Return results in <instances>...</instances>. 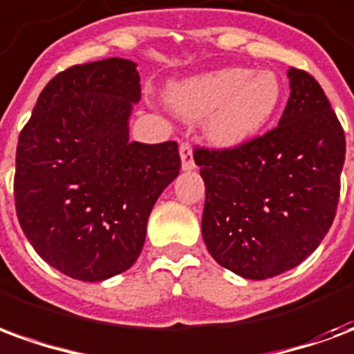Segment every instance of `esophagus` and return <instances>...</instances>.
<instances>
[{
    "mask_svg": "<svg viewBox=\"0 0 354 354\" xmlns=\"http://www.w3.org/2000/svg\"><path fill=\"white\" fill-rule=\"evenodd\" d=\"M180 159H182V169L185 172L195 170V159H193V149L189 144H182L180 146Z\"/></svg>",
    "mask_w": 354,
    "mask_h": 354,
    "instance_id": "esophagus-1",
    "label": "esophagus"
}]
</instances>
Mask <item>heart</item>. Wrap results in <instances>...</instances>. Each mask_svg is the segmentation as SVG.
<instances>
[{"mask_svg":"<svg viewBox=\"0 0 354 354\" xmlns=\"http://www.w3.org/2000/svg\"><path fill=\"white\" fill-rule=\"evenodd\" d=\"M282 100V83L271 70L222 68L172 83L167 102L174 113L203 124L205 138L218 149H233L266 127Z\"/></svg>","mask_w":354,"mask_h":354,"instance_id":"1","label":"heart"}]
</instances>
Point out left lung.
Instances as JSON below:
<instances>
[{"label":"left lung","instance_id":"obj_1","mask_svg":"<svg viewBox=\"0 0 354 354\" xmlns=\"http://www.w3.org/2000/svg\"><path fill=\"white\" fill-rule=\"evenodd\" d=\"M279 127L235 149H197L203 241L218 263L263 281L311 256L334 222L345 134L309 73L288 68Z\"/></svg>","mask_w":354,"mask_h":354}]
</instances>
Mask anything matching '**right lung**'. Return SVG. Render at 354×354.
<instances>
[{
	"label": "right lung",
	"instance_id": "obj_1",
	"mask_svg": "<svg viewBox=\"0 0 354 354\" xmlns=\"http://www.w3.org/2000/svg\"><path fill=\"white\" fill-rule=\"evenodd\" d=\"M136 66L111 57L55 75L19 136L20 227L77 281H106L138 260L151 208L180 174L176 142H131Z\"/></svg>",
	"mask_w": 354,
	"mask_h": 354
}]
</instances>
